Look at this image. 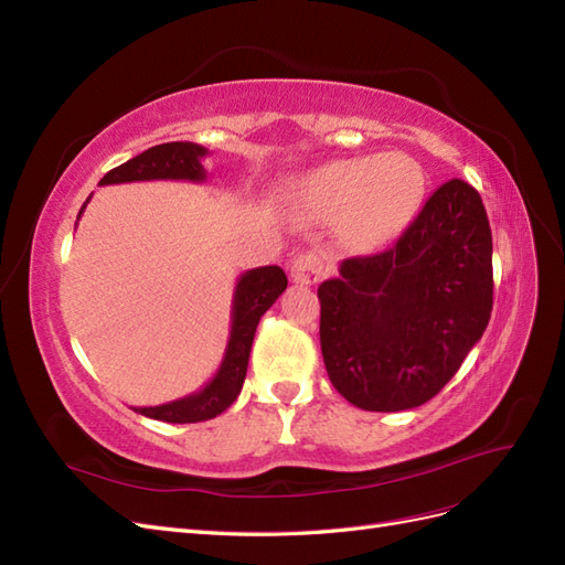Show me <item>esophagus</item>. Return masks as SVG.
<instances>
[{
    "instance_id": "obj_1",
    "label": "esophagus",
    "mask_w": 565,
    "mask_h": 565,
    "mask_svg": "<svg viewBox=\"0 0 565 565\" xmlns=\"http://www.w3.org/2000/svg\"><path fill=\"white\" fill-rule=\"evenodd\" d=\"M289 270H292L295 282L313 285L324 276V264L316 252H301L295 256V262H292V266H289Z\"/></svg>"
}]
</instances>
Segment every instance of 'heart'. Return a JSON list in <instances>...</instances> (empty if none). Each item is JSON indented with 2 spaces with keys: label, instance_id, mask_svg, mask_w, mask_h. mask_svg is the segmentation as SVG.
Segmentation results:
<instances>
[{
  "label": "heart",
  "instance_id": "1",
  "mask_svg": "<svg viewBox=\"0 0 565 565\" xmlns=\"http://www.w3.org/2000/svg\"><path fill=\"white\" fill-rule=\"evenodd\" d=\"M426 177L405 152L332 160L295 183L301 207L337 218V235L353 252H374L407 228L422 207Z\"/></svg>",
  "mask_w": 565,
  "mask_h": 565
}]
</instances>
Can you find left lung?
Instances as JSON below:
<instances>
[{"label": "left lung", "mask_w": 565, "mask_h": 565, "mask_svg": "<svg viewBox=\"0 0 565 565\" xmlns=\"http://www.w3.org/2000/svg\"><path fill=\"white\" fill-rule=\"evenodd\" d=\"M330 382L370 413L431 401L483 337L492 311V233L467 181L443 183L398 243L341 262L318 287Z\"/></svg>", "instance_id": "8db88e82"}]
</instances>
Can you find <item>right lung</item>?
Returning <instances> with one entry per match:
<instances>
[{
	"label": "right lung",
	"instance_id": "right-lung-1",
	"mask_svg": "<svg viewBox=\"0 0 565 565\" xmlns=\"http://www.w3.org/2000/svg\"><path fill=\"white\" fill-rule=\"evenodd\" d=\"M207 148H202L191 141H174L162 143L143 150L141 156L127 160L100 179L98 185L108 183H129V181H204L207 172L202 167V158L207 156ZM89 202V200H87ZM87 202L82 204L77 218L82 216ZM287 276L280 266H262L243 273L237 278L235 292H233V309H231V337L228 347L224 353L212 382L200 388L191 396L156 405V407H134L136 413H141L150 419H160L169 424H195L212 419L224 413L226 407L233 405V401L241 393L247 374L249 351L256 324H259L262 316L270 309L276 299L285 292Z\"/></svg>",
	"mask_w": 565,
	"mask_h": 565
}]
</instances>
